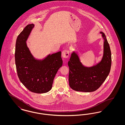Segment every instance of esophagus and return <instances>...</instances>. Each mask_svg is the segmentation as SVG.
Instances as JSON below:
<instances>
[{"instance_id":"34e87169","label":"esophagus","mask_w":125,"mask_h":125,"mask_svg":"<svg viewBox=\"0 0 125 125\" xmlns=\"http://www.w3.org/2000/svg\"><path fill=\"white\" fill-rule=\"evenodd\" d=\"M69 52L68 50H64L62 52V57L64 59H66L68 57L69 55Z\"/></svg>"}]
</instances>
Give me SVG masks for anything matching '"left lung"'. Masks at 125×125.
<instances>
[{"instance_id": "obj_1", "label": "left lung", "mask_w": 125, "mask_h": 125, "mask_svg": "<svg viewBox=\"0 0 125 125\" xmlns=\"http://www.w3.org/2000/svg\"><path fill=\"white\" fill-rule=\"evenodd\" d=\"M104 39V52L101 61L95 65L87 67L81 62L77 52H73L68 62L69 68V84L76 91L93 92L98 89L108 76L112 64L111 52L105 34L100 32Z\"/></svg>"}]
</instances>
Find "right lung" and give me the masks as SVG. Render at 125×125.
Returning a JSON list of instances; mask_svg holds the SVG:
<instances>
[{
	"instance_id": "right-lung-1",
	"label": "right lung",
	"mask_w": 125,
	"mask_h": 125,
	"mask_svg": "<svg viewBox=\"0 0 125 125\" xmlns=\"http://www.w3.org/2000/svg\"><path fill=\"white\" fill-rule=\"evenodd\" d=\"M34 24L28 25L19 35L15 45V61L18 77L30 91L44 93L52 88L54 78L63 64L61 52L49 54L42 60L36 59L26 41Z\"/></svg>"
}]
</instances>
